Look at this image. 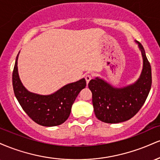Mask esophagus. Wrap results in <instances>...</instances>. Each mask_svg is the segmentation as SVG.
Here are the masks:
<instances>
[{"label":"esophagus","instance_id":"1","mask_svg":"<svg viewBox=\"0 0 160 160\" xmlns=\"http://www.w3.org/2000/svg\"><path fill=\"white\" fill-rule=\"evenodd\" d=\"M92 78V75H90V74H86V76H85L86 83H89V82L90 81Z\"/></svg>","mask_w":160,"mask_h":160}]
</instances>
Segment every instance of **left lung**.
Instances as JSON below:
<instances>
[{"label": "left lung", "instance_id": "8db88e82", "mask_svg": "<svg viewBox=\"0 0 160 160\" xmlns=\"http://www.w3.org/2000/svg\"><path fill=\"white\" fill-rule=\"evenodd\" d=\"M136 43L143 58L142 72L136 82L116 88L96 78L88 84L92 93L95 117L102 122L118 123L128 120L139 111L148 98L152 84L151 67L143 46L139 42Z\"/></svg>", "mask_w": 160, "mask_h": 160}]
</instances>
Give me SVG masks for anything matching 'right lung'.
Wrapping results in <instances>:
<instances>
[{
    "label": "right lung",
    "mask_w": 160,
    "mask_h": 160,
    "mask_svg": "<svg viewBox=\"0 0 160 160\" xmlns=\"http://www.w3.org/2000/svg\"><path fill=\"white\" fill-rule=\"evenodd\" d=\"M18 57L19 54L12 72V86L16 98L24 111L40 126L50 127L65 122L69 117L75 99L80 92L86 87L85 79L67 84L51 95H43L31 92L25 89L19 79Z\"/></svg>",
    "instance_id": "obj_1"
}]
</instances>
